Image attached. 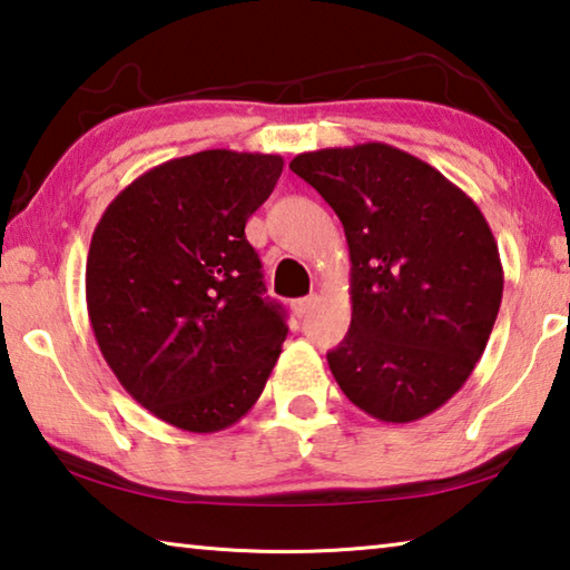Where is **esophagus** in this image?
<instances>
[{
    "label": "esophagus",
    "instance_id": "esophagus-1",
    "mask_svg": "<svg viewBox=\"0 0 570 570\" xmlns=\"http://www.w3.org/2000/svg\"><path fill=\"white\" fill-rule=\"evenodd\" d=\"M315 303H317V295H307V297H301V301H295L291 307L297 317H303L313 311Z\"/></svg>",
    "mask_w": 570,
    "mask_h": 570
}]
</instances>
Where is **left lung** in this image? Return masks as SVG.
Listing matches in <instances>:
<instances>
[{"label":"left lung","instance_id":"1","mask_svg":"<svg viewBox=\"0 0 570 570\" xmlns=\"http://www.w3.org/2000/svg\"><path fill=\"white\" fill-rule=\"evenodd\" d=\"M291 169L341 217L353 317L327 365L347 401L413 423L461 391L503 297V265L478 205L385 142L297 155Z\"/></svg>","mask_w":570,"mask_h":570}]
</instances>
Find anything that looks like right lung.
Instances as JSON below:
<instances>
[{"label":"right lung","mask_w":570,"mask_h":570,"mask_svg":"<svg viewBox=\"0 0 570 570\" xmlns=\"http://www.w3.org/2000/svg\"><path fill=\"white\" fill-rule=\"evenodd\" d=\"M283 157L205 149L139 175L105 209L87 255L95 341L135 401L217 433L257 403L287 335L245 223Z\"/></svg>","instance_id":"add662e5"}]
</instances>
